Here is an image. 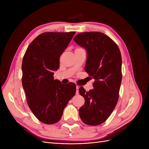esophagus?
Wrapping results in <instances>:
<instances>
[{
    "instance_id": "obj_1",
    "label": "esophagus",
    "mask_w": 149,
    "mask_h": 149,
    "mask_svg": "<svg viewBox=\"0 0 149 149\" xmlns=\"http://www.w3.org/2000/svg\"><path fill=\"white\" fill-rule=\"evenodd\" d=\"M76 94H79V86H76Z\"/></svg>"
}]
</instances>
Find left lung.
<instances>
[{
    "instance_id": "1",
    "label": "left lung",
    "mask_w": 149,
    "mask_h": 149,
    "mask_svg": "<svg viewBox=\"0 0 149 149\" xmlns=\"http://www.w3.org/2000/svg\"><path fill=\"white\" fill-rule=\"evenodd\" d=\"M74 41L87 50L85 71L95 81L93 89L79 93L85 100L79 110L80 118L89 125H97L111 114L119 100L122 81V57L120 49L106 34L90 31L78 34Z\"/></svg>"
}]
</instances>
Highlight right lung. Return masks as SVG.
<instances>
[{"label":"right lung","instance_id":"add662e5","mask_svg":"<svg viewBox=\"0 0 149 149\" xmlns=\"http://www.w3.org/2000/svg\"><path fill=\"white\" fill-rule=\"evenodd\" d=\"M75 31L45 32L29 45L22 64V83L30 110L40 121L53 124L59 121L68 102L76 93V85L64 86L54 79L60 58Z\"/></svg>","mask_w":149,"mask_h":149}]
</instances>
